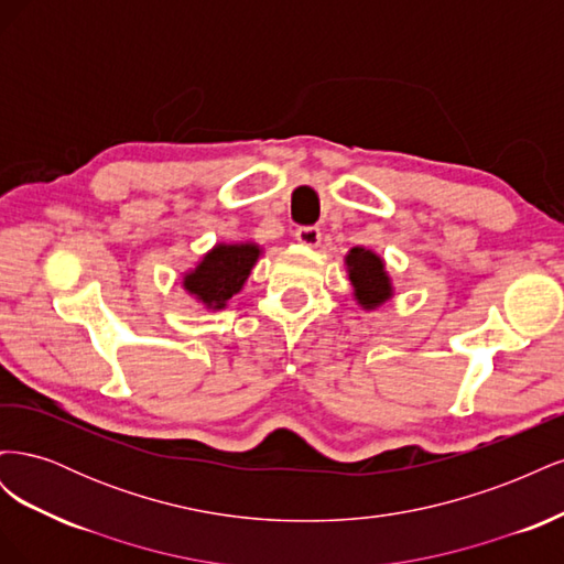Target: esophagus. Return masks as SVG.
<instances>
[{
	"label": "esophagus",
	"instance_id": "obj_1",
	"mask_svg": "<svg viewBox=\"0 0 564 564\" xmlns=\"http://www.w3.org/2000/svg\"><path fill=\"white\" fill-rule=\"evenodd\" d=\"M319 237H322V232H319L317 226H301L296 230V240L301 245H305V247H317L319 245Z\"/></svg>",
	"mask_w": 564,
	"mask_h": 564
}]
</instances>
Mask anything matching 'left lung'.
<instances>
[{
    "mask_svg": "<svg viewBox=\"0 0 564 564\" xmlns=\"http://www.w3.org/2000/svg\"><path fill=\"white\" fill-rule=\"evenodd\" d=\"M346 263L357 299H360V303L367 305V308H373V305L383 303L390 296V284L383 272V261L377 253L355 247L348 253Z\"/></svg>",
    "mask_w": 564,
    "mask_h": 564,
    "instance_id": "obj_1",
    "label": "left lung"
}]
</instances>
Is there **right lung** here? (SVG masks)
<instances>
[{"instance_id":"add662e5","label":"right lung","mask_w":564,"mask_h":564,"mask_svg":"<svg viewBox=\"0 0 564 564\" xmlns=\"http://www.w3.org/2000/svg\"><path fill=\"white\" fill-rule=\"evenodd\" d=\"M256 259H259V247L220 245L204 256L195 272L185 278V289L212 308H224L226 301L247 282Z\"/></svg>"}]
</instances>
